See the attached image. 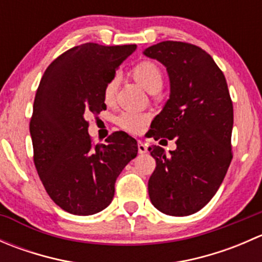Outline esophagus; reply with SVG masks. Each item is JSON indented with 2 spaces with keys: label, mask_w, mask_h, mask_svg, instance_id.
<instances>
[{
  "label": "esophagus",
  "mask_w": 262,
  "mask_h": 262,
  "mask_svg": "<svg viewBox=\"0 0 262 262\" xmlns=\"http://www.w3.org/2000/svg\"><path fill=\"white\" fill-rule=\"evenodd\" d=\"M138 152L141 153V155H144V153L148 152L146 144H144L142 141H138Z\"/></svg>",
  "instance_id": "1"
}]
</instances>
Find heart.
Segmentation results:
<instances>
[{
  "mask_svg": "<svg viewBox=\"0 0 262 262\" xmlns=\"http://www.w3.org/2000/svg\"><path fill=\"white\" fill-rule=\"evenodd\" d=\"M133 78L143 87L146 91L155 92L160 91L163 83V72L157 63L152 60H143L136 64L132 70ZM116 86H118V78H112L106 83L104 89V100L109 104L114 100ZM147 121V116L144 114L133 112H124L119 115L118 124L125 130L130 133H138L143 129Z\"/></svg>",
  "mask_w": 262,
  "mask_h": 262,
  "instance_id": "1",
  "label": "heart"
}]
</instances>
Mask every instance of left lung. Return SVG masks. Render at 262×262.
Returning a JSON list of instances; mask_svg holds the SVG:
<instances>
[{
    "instance_id": "1",
    "label": "left lung",
    "mask_w": 262,
    "mask_h": 262,
    "mask_svg": "<svg viewBox=\"0 0 262 262\" xmlns=\"http://www.w3.org/2000/svg\"><path fill=\"white\" fill-rule=\"evenodd\" d=\"M143 54L165 66L170 80V96L152 120L150 137L176 141L170 155L160 146L148 148L156 160L148 194L163 214L190 215L210 202L231 163L228 86L213 58L196 46L161 41Z\"/></svg>"
}]
</instances>
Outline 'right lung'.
I'll return each mask as SVG.
<instances>
[{
    "label": "right lung",
    "mask_w": 262,
    "mask_h": 262,
    "mask_svg": "<svg viewBox=\"0 0 262 262\" xmlns=\"http://www.w3.org/2000/svg\"><path fill=\"white\" fill-rule=\"evenodd\" d=\"M137 49L86 43L53 60L34 100V163L50 199L66 212L92 215L109 207L115 181L138 153L134 138L115 132L94 144L86 116L106 109L104 89Z\"/></svg>",
    "instance_id": "right-lung-1"
}]
</instances>
